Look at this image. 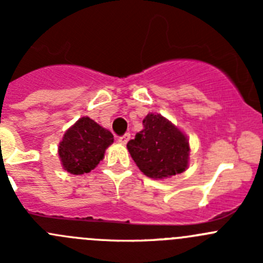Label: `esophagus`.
Masks as SVG:
<instances>
[{
    "label": "esophagus",
    "instance_id": "1",
    "mask_svg": "<svg viewBox=\"0 0 263 263\" xmlns=\"http://www.w3.org/2000/svg\"><path fill=\"white\" fill-rule=\"evenodd\" d=\"M129 139H131V135H129V134H124L123 136L118 137V142H119V144L126 145L127 142H128V140H129Z\"/></svg>",
    "mask_w": 263,
    "mask_h": 263
}]
</instances>
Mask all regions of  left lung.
Listing matches in <instances>:
<instances>
[{
	"mask_svg": "<svg viewBox=\"0 0 263 263\" xmlns=\"http://www.w3.org/2000/svg\"><path fill=\"white\" fill-rule=\"evenodd\" d=\"M142 124V131L127 144L140 171L154 179L183 173L190 159L187 136L161 115L148 113Z\"/></svg>",
	"mask_w": 263,
	"mask_h": 263,
	"instance_id": "1",
	"label": "left lung"
}]
</instances>
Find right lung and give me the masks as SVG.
Masks as SVG:
<instances>
[{"instance_id":"obj_1","label":"right lung","mask_w":263,"mask_h":263,"mask_svg":"<svg viewBox=\"0 0 263 263\" xmlns=\"http://www.w3.org/2000/svg\"><path fill=\"white\" fill-rule=\"evenodd\" d=\"M113 141L108 129L89 117H82L66 131L58 146L63 169L75 176L89 173L103 160L105 148Z\"/></svg>"}]
</instances>
